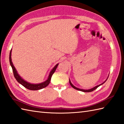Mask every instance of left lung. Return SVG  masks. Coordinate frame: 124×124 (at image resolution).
Masks as SVG:
<instances>
[{"instance_id":"left-lung-1","label":"left lung","mask_w":124,"mask_h":124,"mask_svg":"<svg viewBox=\"0 0 124 124\" xmlns=\"http://www.w3.org/2000/svg\"><path fill=\"white\" fill-rule=\"evenodd\" d=\"M108 78H107V79H108ZM107 79L105 81L103 82V83H101V84H100V85H96V86H95V87H94V88H92V89H88V90H85V89H80V88H77L76 87H75V86H74V85H73V84L72 83H71V82H70V80L69 79V82H70V85H71V86L73 88H74L75 89H77V90H80V91H81V92H93V91H94V90H95L96 89H97V88L99 87V86H100L101 85H103V83H105V81H106L107 80Z\"/></svg>"}]
</instances>
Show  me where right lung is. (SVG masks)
I'll use <instances>...</instances> for the list:
<instances>
[{"instance_id": "1", "label": "right lung", "mask_w": 124, "mask_h": 124, "mask_svg": "<svg viewBox=\"0 0 124 124\" xmlns=\"http://www.w3.org/2000/svg\"><path fill=\"white\" fill-rule=\"evenodd\" d=\"M11 52H12V49L11 50V51H10V54H9V62H10V65H11V67L12 68V70H13V74H14V78H16L17 82H18L19 83H20L21 85H22L23 87L27 88V89L31 90H37L41 89H42V88L46 87V86H47L48 85H49V84L50 82V81H51V79L52 75L54 73L55 70H56L57 67L58 66L59 64H57L54 68H53V69L51 70V71L50 73L49 77H48L47 79L45 81L42 82V83H38V84H32V83H30L29 82L26 81L24 80L18 74V73H17L16 68H15V67L14 66V65H13V64L12 62Z\"/></svg>"}]
</instances>
